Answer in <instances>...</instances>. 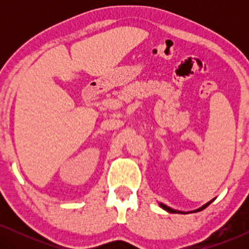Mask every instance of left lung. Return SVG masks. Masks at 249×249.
<instances>
[{"label":"left lung","mask_w":249,"mask_h":249,"mask_svg":"<svg viewBox=\"0 0 249 249\" xmlns=\"http://www.w3.org/2000/svg\"><path fill=\"white\" fill-rule=\"evenodd\" d=\"M213 200H214V199H212V200H211V202H209V203H206L205 205H203L202 207H199L198 210H195V211H193V212H199V211H202V210H204V209H206V207L209 206L210 204L213 202ZM160 205H161L162 209H164L165 211H168V212H170V213H182V212H180V211H176V210H172V209H170V207H168V206H166V205H163V204H160Z\"/></svg>","instance_id":"8db88e82"}]
</instances>
